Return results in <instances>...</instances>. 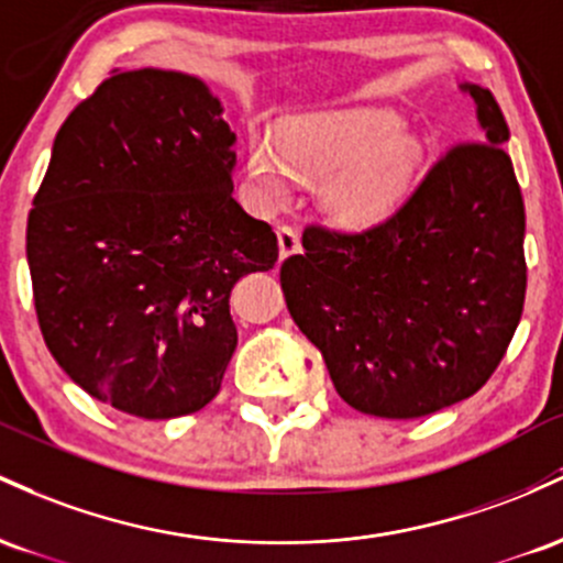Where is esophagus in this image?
Returning <instances> with one entry per match:
<instances>
[{
    "mask_svg": "<svg viewBox=\"0 0 563 563\" xmlns=\"http://www.w3.org/2000/svg\"><path fill=\"white\" fill-rule=\"evenodd\" d=\"M276 236H279V257L295 255V252H300V233L292 229V225H282L279 231H276Z\"/></svg>",
    "mask_w": 563,
    "mask_h": 563,
    "instance_id": "esophagus-1",
    "label": "esophagus"
}]
</instances>
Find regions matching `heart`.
I'll return each mask as SVG.
<instances>
[{
	"label": "heart",
	"mask_w": 563,
	"mask_h": 563,
	"mask_svg": "<svg viewBox=\"0 0 563 563\" xmlns=\"http://www.w3.org/2000/svg\"><path fill=\"white\" fill-rule=\"evenodd\" d=\"M399 113L353 109L289 124L279 143L255 137L250 169L268 199H284L295 178L319 180L324 212L351 229L377 223L407 194L420 143L399 128Z\"/></svg>",
	"instance_id": "obj_1"
}]
</instances>
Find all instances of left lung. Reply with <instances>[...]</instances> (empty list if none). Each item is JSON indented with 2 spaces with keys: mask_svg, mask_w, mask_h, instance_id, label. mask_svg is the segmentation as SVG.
<instances>
[{
  "mask_svg": "<svg viewBox=\"0 0 563 563\" xmlns=\"http://www.w3.org/2000/svg\"><path fill=\"white\" fill-rule=\"evenodd\" d=\"M482 141L452 145L388 218L345 233L311 223L282 289L340 399L412 420L468 399L503 362L523 311V199L495 95Z\"/></svg>",
  "mask_w": 563,
  "mask_h": 563,
  "instance_id": "1",
  "label": "left lung"
}]
</instances>
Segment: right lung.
<instances>
[{
    "label": "right lung",
    "mask_w": 563,
    "mask_h": 563,
    "mask_svg": "<svg viewBox=\"0 0 563 563\" xmlns=\"http://www.w3.org/2000/svg\"><path fill=\"white\" fill-rule=\"evenodd\" d=\"M197 77L111 71L68 113L29 212L49 353L145 420L199 412L236 351L233 284L274 268L276 233L233 199V135Z\"/></svg>",
    "instance_id": "right-lung-1"
}]
</instances>
